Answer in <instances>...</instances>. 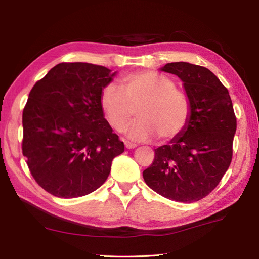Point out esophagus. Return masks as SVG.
Segmentation results:
<instances>
[{
	"mask_svg": "<svg viewBox=\"0 0 259 259\" xmlns=\"http://www.w3.org/2000/svg\"><path fill=\"white\" fill-rule=\"evenodd\" d=\"M124 146L126 149H135L137 147L136 144H133V142H129V141H124Z\"/></svg>",
	"mask_w": 259,
	"mask_h": 259,
	"instance_id": "obj_1",
	"label": "esophagus"
}]
</instances>
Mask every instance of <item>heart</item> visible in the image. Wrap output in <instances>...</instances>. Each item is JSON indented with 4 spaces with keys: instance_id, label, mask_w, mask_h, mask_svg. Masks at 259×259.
Segmentation results:
<instances>
[{
    "instance_id": "obj_1",
    "label": "heart",
    "mask_w": 259,
    "mask_h": 259,
    "mask_svg": "<svg viewBox=\"0 0 259 259\" xmlns=\"http://www.w3.org/2000/svg\"><path fill=\"white\" fill-rule=\"evenodd\" d=\"M119 88L108 84L100 92V108L107 122L118 133L126 129L138 108L140 118L128 131L129 139L149 141L160 135L174 139L187 128L191 103L168 76L155 71H140L123 76Z\"/></svg>"
}]
</instances>
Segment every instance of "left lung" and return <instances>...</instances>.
I'll list each match as a JSON object with an SVG mask.
<instances>
[{"mask_svg":"<svg viewBox=\"0 0 259 259\" xmlns=\"http://www.w3.org/2000/svg\"><path fill=\"white\" fill-rule=\"evenodd\" d=\"M183 81L191 103L187 128L155 149L142 176L150 188L170 200L194 202L216 188L233 157L236 117L228 90L210 70L188 62L160 68Z\"/></svg>","mask_w":259,"mask_h":259,"instance_id":"1","label":"left lung"}]
</instances>
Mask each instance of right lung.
I'll return each mask as SVG.
<instances>
[{
	"label": "right lung",
	"instance_id": "obj_1",
	"mask_svg": "<svg viewBox=\"0 0 259 259\" xmlns=\"http://www.w3.org/2000/svg\"><path fill=\"white\" fill-rule=\"evenodd\" d=\"M115 73L91 63H59L32 88L22 151L33 178L51 195L69 199L97 190L124 151L99 102Z\"/></svg>",
	"mask_w": 259,
	"mask_h": 259
}]
</instances>
